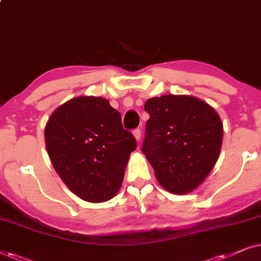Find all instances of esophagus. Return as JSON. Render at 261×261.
I'll return each instance as SVG.
<instances>
[{"label": "esophagus", "mask_w": 261, "mask_h": 261, "mask_svg": "<svg viewBox=\"0 0 261 261\" xmlns=\"http://www.w3.org/2000/svg\"><path fill=\"white\" fill-rule=\"evenodd\" d=\"M134 136H135V138H136L137 142L141 141V130H140V128H136V130L134 131Z\"/></svg>", "instance_id": "34e87169"}]
</instances>
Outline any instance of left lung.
Returning a JSON list of instances; mask_svg holds the SVG:
<instances>
[{
  "instance_id": "1",
  "label": "left lung",
  "mask_w": 261,
  "mask_h": 261,
  "mask_svg": "<svg viewBox=\"0 0 261 261\" xmlns=\"http://www.w3.org/2000/svg\"><path fill=\"white\" fill-rule=\"evenodd\" d=\"M142 151L160 185L186 194L203 184L216 165L223 140L220 116L203 100L167 94L148 99Z\"/></svg>"
}]
</instances>
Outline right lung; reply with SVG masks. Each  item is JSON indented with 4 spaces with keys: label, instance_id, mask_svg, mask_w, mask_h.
Listing matches in <instances>:
<instances>
[{
    "label": "right lung",
    "instance_id": "right-lung-1",
    "mask_svg": "<svg viewBox=\"0 0 261 261\" xmlns=\"http://www.w3.org/2000/svg\"><path fill=\"white\" fill-rule=\"evenodd\" d=\"M44 136L52 166L72 193L89 203L116 196L136 140L109 100H68L51 113Z\"/></svg>",
    "mask_w": 261,
    "mask_h": 261
}]
</instances>
